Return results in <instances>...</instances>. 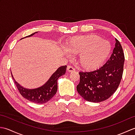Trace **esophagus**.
Listing matches in <instances>:
<instances>
[{"instance_id": "34e87169", "label": "esophagus", "mask_w": 135, "mask_h": 135, "mask_svg": "<svg viewBox=\"0 0 135 135\" xmlns=\"http://www.w3.org/2000/svg\"><path fill=\"white\" fill-rule=\"evenodd\" d=\"M67 70L68 72L71 73V72H73V71H75V69L73 67H72V66H68Z\"/></svg>"}]
</instances>
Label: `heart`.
I'll list each match as a JSON object with an SVG mask.
<instances>
[{
    "instance_id": "heart-1",
    "label": "heart",
    "mask_w": 135,
    "mask_h": 135,
    "mask_svg": "<svg viewBox=\"0 0 135 135\" xmlns=\"http://www.w3.org/2000/svg\"><path fill=\"white\" fill-rule=\"evenodd\" d=\"M68 52L79 55V63L85 70H94L101 67L110 55L111 45L107 40L94 35L76 36L65 45Z\"/></svg>"
}]
</instances>
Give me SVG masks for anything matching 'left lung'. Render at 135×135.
<instances>
[{
  "instance_id": "obj_1",
  "label": "left lung",
  "mask_w": 135,
  "mask_h": 135,
  "mask_svg": "<svg viewBox=\"0 0 135 135\" xmlns=\"http://www.w3.org/2000/svg\"><path fill=\"white\" fill-rule=\"evenodd\" d=\"M115 41L113 52L104 65L93 71L79 73L76 90L86 101L99 103L108 99L121 82L125 57L121 44L117 39Z\"/></svg>"
}]
</instances>
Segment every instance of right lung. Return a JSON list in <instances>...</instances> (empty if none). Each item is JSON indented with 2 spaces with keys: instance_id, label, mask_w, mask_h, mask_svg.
Returning a JSON list of instances; mask_svg holds the SVG:
<instances>
[{
  "instance_id": "obj_1",
  "label": "right lung",
  "mask_w": 135,
  "mask_h": 135,
  "mask_svg": "<svg viewBox=\"0 0 135 135\" xmlns=\"http://www.w3.org/2000/svg\"><path fill=\"white\" fill-rule=\"evenodd\" d=\"M36 33H38V32H34L24 38L32 36ZM66 68H67V65L60 67L56 71V72L53 74V75L50 76V78L46 82V84L41 87L33 89H25L21 86L14 80L12 75L11 76L22 96L31 102L38 103V104H44L49 101L55 95L57 90V80L59 77L64 75Z\"/></svg>"
}]
</instances>
